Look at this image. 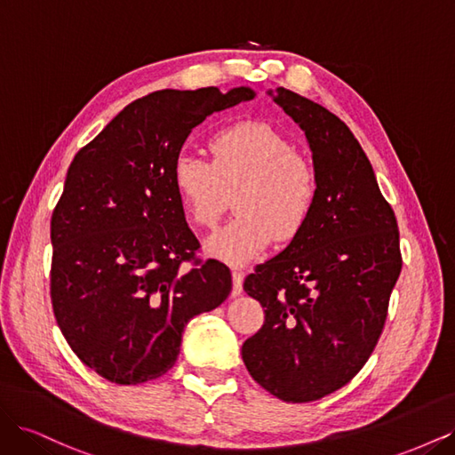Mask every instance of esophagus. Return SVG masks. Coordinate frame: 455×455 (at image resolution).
Listing matches in <instances>:
<instances>
[{
    "instance_id": "34e87169",
    "label": "esophagus",
    "mask_w": 455,
    "mask_h": 455,
    "mask_svg": "<svg viewBox=\"0 0 455 455\" xmlns=\"http://www.w3.org/2000/svg\"><path fill=\"white\" fill-rule=\"evenodd\" d=\"M243 271H239V269H233L231 271V281H233V288H231V296L233 298H237V296H241V292H243Z\"/></svg>"
}]
</instances>
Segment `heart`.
<instances>
[{
	"label": "heart",
	"mask_w": 455,
	"mask_h": 455,
	"mask_svg": "<svg viewBox=\"0 0 455 455\" xmlns=\"http://www.w3.org/2000/svg\"><path fill=\"white\" fill-rule=\"evenodd\" d=\"M212 161L182 151L172 186L191 224L214 228L235 189L237 216L204 243L231 266L254 259L277 239L288 243L307 226L316 203V176L286 136L264 121H241L214 132Z\"/></svg>",
	"instance_id": "b5f03b06"
}]
</instances>
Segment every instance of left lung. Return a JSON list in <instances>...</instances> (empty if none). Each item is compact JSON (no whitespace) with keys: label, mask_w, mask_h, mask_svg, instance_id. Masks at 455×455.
Listing matches in <instances>:
<instances>
[{"label":"left lung","mask_w":455,"mask_h":455,"mask_svg":"<svg viewBox=\"0 0 455 455\" xmlns=\"http://www.w3.org/2000/svg\"><path fill=\"white\" fill-rule=\"evenodd\" d=\"M267 94L306 132L316 203L304 231L244 279L266 323L241 353L273 396L309 403L349 383L374 351L403 269L401 244L391 204L346 123L284 87Z\"/></svg>","instance_id":"left-lung-1"}]
</instances>
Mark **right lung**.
<instances>
[{
  "mask_svg": "<svg viewBox=\"0 0 455 455\" xmlns=\"http://www.w3.org/2000/svg\"><path fill=\"white\" fill-rule=\"evenodd\" d=\"M254 96L251 87L156 91L76 154L51 218V301L68 346L104 379L163 376L186 324L229 296V269L196 259L172 163L199 123Z\"/></svg>",
  "mask_w": 455,
  "mask_h": 455,
  "instance_id": "1",
  "label": "right lung"
}]
</instances>
